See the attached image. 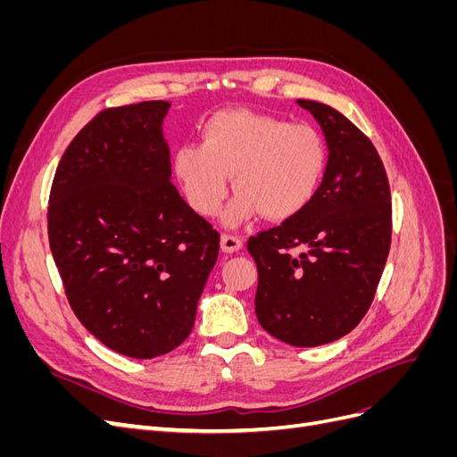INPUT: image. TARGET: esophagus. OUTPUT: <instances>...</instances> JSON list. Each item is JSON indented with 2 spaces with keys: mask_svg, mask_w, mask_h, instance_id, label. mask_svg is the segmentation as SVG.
I'll return each mask as SVG.
<instances>
[{
  "mask_svg": "<svg viewBox=\"0 0 457 457\" xmlns=\"http://www.w3.org/2000/svg\"><path fill=\"white\" fill-rule=\"evenodd\" d=\"M242 245H244V242L238 237H234V234H223V237H220V250H223L225 253L240 252Z\"/></svg>",
  "mask_w": 457,
  "mask_h": 457,
  "instance_id": "34e87169",
  "label": "esophagus"
}]
</instances>
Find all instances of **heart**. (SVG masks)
<instances>
[{
	"mask_svg": "<svg viewBox=\"0 0 457 457\" xmlns=\"http://www.w3.org/2000/svg\"><path fill=\"white\" fill-rule=\"evenodd\" d=\"M324 139L307 123L252 110H220L202 128V143L179 146L173 171L192 210L213 217L234 198L225 223L234 227L262 213L269 220L299 215L316 196L326 173Z\"/></svg>",
	"mask_w": 457,
	"mask_h": 457,
	"instance_id": "heart-1",
	"label": "heart"
}]
</instances>
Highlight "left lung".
<instances>
[{
	"mask_svg": "<svg viewBox=\"0 0 457 457\" xmlns=\"http://www.w3.org/2000/svg\"><path fill=\"white\" fill-rule=\"evenodd\" d=\"M297 104L324 131V179L305 210L252 237L247 252L259 272L255 314L262 329L294 347H318L347 336L368 312L389 255L393 204L368 137L336 108Z\"/></svg>",
	"mask_w": 457,
	"mask_h": 457,
	"instance_id": "1",
	"label": "left lung"
}]
</instances>
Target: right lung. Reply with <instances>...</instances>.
Wrapping results in <instances>:
<instances>
[{
	"label": "right lung",
	"instance_id": "obj_1",
	"mask_svg": "<svg viewBox=\"0 0 457 457\" xmlns=\"http://www.w3.org/2000/svg\"><path fill=\"white\" fill-rule=\"evenodd\" d=\"M168 101L106 108L54 173L47 232L68 303L108 349L154 358L192 331L219 232L170 181Z\"/></svg>",
	"mask_w": 457,
	"mask_h": 457
}]
</instances>
